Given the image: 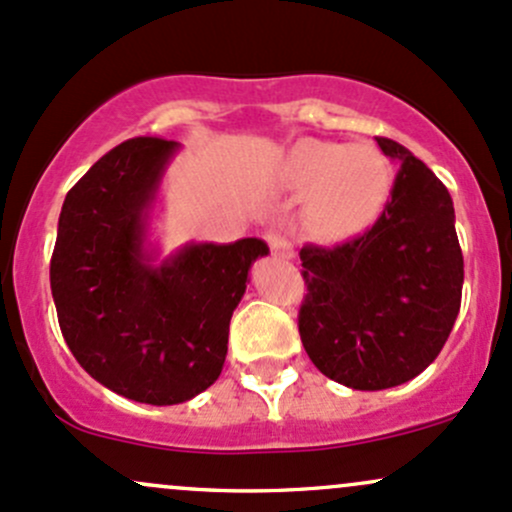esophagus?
<instances>
[{
  "instance_id": "esophagus-1",
  "label": "esophagus",
  "mask_w": 512,
  "mask_h": 512,
  "mask_svg": "<svg viewBox=\"0 0 512 512\" xmlns=\"http://www.w3.org/2000/svg\"><path fill=\"white\" fill-rule=\"evenodd\" d=\"M266 241L268 246H271V251L280 258H293V249H290V241L283 239L280 234H266Z\"/></svg>"
}]
</instances>
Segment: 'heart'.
Wrapping results in <instances>:
<instances>
[{
    "instance_id": "obj_1",
    "label": "heart",
    "mask_w": 512,
    "mask_h": 512,
    "mask_svg": "<svg viewBox=\"0 0 512 512\" xmlns=\"http://www.w3.org/2000/svg\"><path fill=\"white\" fill-rule=\"evenodd\" d=\"M280 188L312 197L310 219L324 239L342 241L364 234L388 205V161L368 144L300 141L278 173Z\"/></svg>"
}]
</instances>
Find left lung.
<instances>
[{
    "instance_id": "obj_1",
    "label": "left lung",
    "mask_w": 512,
    "mask_h": 512,
    "mask_svg": "<svg viewBox=\"0 0 512 512\" xmlns=\"http://www.w3.org/2000/svg\"><path fill=\"white\" fill-rule=\"evenodd\" d=\"M376 141L400 163L378 222L334 249H300L302 346L324 376L354 390L420 376L452 332L464 285L449 190L398 141Z\"/></svg>"
}]
</instances>
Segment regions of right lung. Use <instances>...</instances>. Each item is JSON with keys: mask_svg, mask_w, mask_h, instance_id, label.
I'll return each instance as SVG.
<instances>
[{"mask_svg": "<svg viewBox=\"0 0 512 512\" xmlns=\"http://www.w3.org/2000/svg\"><path fill=\"white\" fill-rule=\"evenodd\" d=\"M178 141L139 136L104 153L65 195L51 258L60 332L78 364L117 395L178 405L227 359L229 320L266 241L180 246L158 261L148 224Z\"/></svg>", "mask_w": 512, "mask_h": 512, "instance_id": "right-lung-1", "label": "right lung"}]
</instances>
